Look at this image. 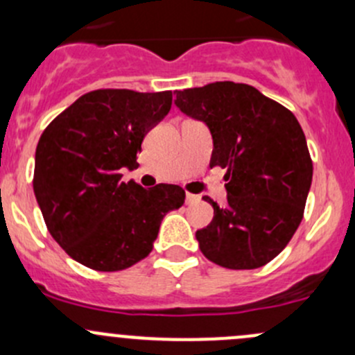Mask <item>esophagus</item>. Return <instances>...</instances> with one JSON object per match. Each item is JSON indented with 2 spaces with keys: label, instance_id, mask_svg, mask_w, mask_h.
I'll use <instances>...</instances> for the list:
<instances>
[{
  "label": "esophagus",
  "instance_id": "1",
  "mask_svg": "<svg viewBox=\"0 0 355 355\" xmlns=\"http://www.w3.org/2000/svg\"><path fill=\"white\" fill-rule=\"evenodd\" d=\"M199 200V196H194V194H185V202L187 204H194Z\"/></svg>",
  "mask_w": 355,
  "mask_h": 355
}]
</instances>
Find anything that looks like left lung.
I'll list each match as a JSON object with an SVG mask.
<instances>
[{
    "instance_id": "left-lung-1",
    "label": "left lung",
    "mask_w": 355,
    "mask_h": 355,
    "mask_svg": "<svg viewBox=\"0 0 355 355\" xmlns=\"http://www.w3.org/2000/svg\"><path fill=\"white\" fill-rule=\"evenodd\" d=\"M182 113L213 137L209 166L227 168V206L196 232L204 256L228 270H254L287 247L304 216L313 182L306 135L290 110L235 82L177 91Z\"/></svg>"
}]
</instances>
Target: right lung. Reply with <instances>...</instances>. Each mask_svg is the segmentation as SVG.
I'll use <instances>...</instances> for the list:
<instances>
[{
	"label": "right lung",
	"mask_w": 355,
	"mask_h": 355,
	"mask_svg": "<svg viewBox=\"0 0 355 355\" xmlns=\"http://www.w3.org/2000/svg\"><path fill=\"white\" fill-rule=\"evenodd\" d=\"M171 91L98 89L80 96L42 132L34 194L49 234L96 271L134 266L153 250L161 220L185 200L178 185L121 182L139 166L146 134L171 108Z\"/></svg>",
	"instance_id": "add662e5"
}]
</instances>
